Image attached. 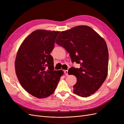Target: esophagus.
Returning a JSON list of instances; mask_svg holds the SVG:
<instances>
[{
  "instance_id": "obj_1",
  "label": "esophagus",
  "mask_w": 124,
  "mask_h": 124,
  "mask_svg": "<svg viewBox=\"0 0 124 124\" xmlns=\"http://www.w3.org/2000/svg\"><path fill=\"white\" fill-rule=\"evenodd\" d=\"M68 71L67 70H64V73L65 74V76H68Z\"/></svg>"
}]
</instances>
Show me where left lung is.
Instances as JSON below:
<instances>
[{
    "mask_svg": "<svg viewBox=\"0 0 124 124\" xmlns=\"http://www.w3.org/2000/svg\"><path fill=\"white\" fill-rule=\"evenodd\" d=\"M56 43L69 53L72 62L80 68L68 70L77 78L73 93L87 97L95 93L106 80L108 74V53L106 41L87 26H78L62 31Z\"/></svg>",
    "mask_w": 124,
    "mask_h": 124,
    "instance_id": "8db88e82",
    "label": "left lung"
}]
</instances>
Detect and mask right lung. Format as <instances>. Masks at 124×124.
<instances>
[{
    "instance_id": "right-lung-1",
    "label": "right lung",
    "mask_w": 124,
    "mask_h": 124,
    "mask_svg": "<svg viewBox=\"0 0 124 124\" xmlns=\"http://www.w3.org/2000/svg\"><path fill=\"white\" fill-rule=\"evenodd\" d=\"M59 31L37 30L21 45L15 62L18 80L26 91L38 98L54 93L62 73L54 70L50 55Z\"/></svg>"
}]
</instances>
